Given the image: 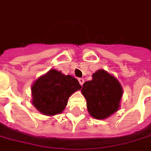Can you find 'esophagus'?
Instances as JSON below:
<instances>
[{
	"label": "esophagus",
	"instance_id": "34e87169",
	"mask_svg": "<svg viewBox=\"0 0 151 151\" xmlns=\"http://www.w3.org/2000/svg\"><path fill=\"white\" fill-rule=\"evenodd\" d=\"M78 81H79L80 85H81V86H83V84H84V82H85V80H84V79H82V78H79V79H78Z\"/></svg>",
	"mask_w": 151,
	"mask_h": 151
}]
</instances>
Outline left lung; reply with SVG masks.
Wrapping results in <instances>:
<instances>
[{"instance_id": "1", "label": "left lung", "mask_w": 151, "mask_h": 151, "mask_svg": "<svg viewBox=\"0 0 151 151\" xmlns=\"http://www.w3.org/2000/svg\"><path fill=\"white\" fill-rule=\"evenodd\" d=\"M81 93L90 116L105 119L118 110L123 90L117 78L104 70H99L92 75L91 81L84 83Z\"/></svg>"}]
</instances>
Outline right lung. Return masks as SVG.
<instances>
[{"label":"right lung","mask_w":151,"mask_h":151,"mask_svg":"<svg viewBox=\"0 0 151 151\" xmlns=\"http://www.w3.org/2000/svg\"><path fill=\"white\" fill-rule=\"evenodd\" d=\"M81 89L76 78L52 69L33 84L32 104L42 114L53 116L62 113L70 96Z\"/></svg>","instance_id":"1"}]
</instances>
